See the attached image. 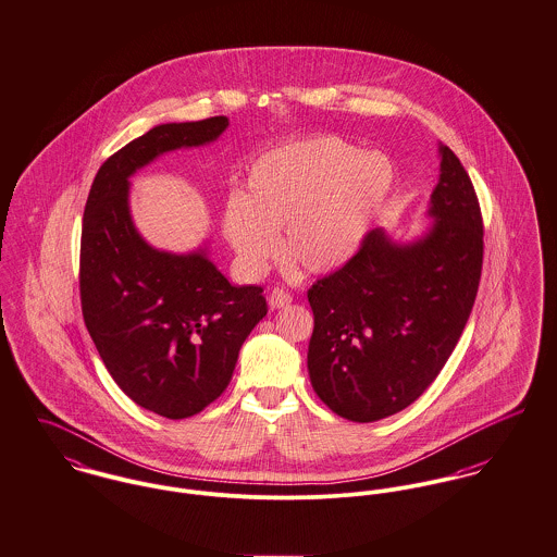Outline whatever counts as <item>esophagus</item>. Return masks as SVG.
Listing matches in <instances>:
<instances>
[{"mask_svg": "<svg viewBox=\"0 0 557 557\" xmlns=\"http://www.w3.org/2000/svg\"><path fill=\"white\" fill-rule=\"evenodd\" d=\"M293 304V295L284 288H273L269 295V306L273 309L286 308Z\"/></svg>", "mask_w": 557, "mask_h": 557, "instance_id": "34e87169", "label": "esophagus"}]
</instances>
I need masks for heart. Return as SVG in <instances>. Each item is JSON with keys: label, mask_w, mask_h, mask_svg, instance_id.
<instances>
[{"label": "heart", "mask_w": 557, "mask_h": 557, "mask_svg": "<svg viewBox=\"0 0 557 557\" xmlns=\"http://www.w3.org/2000/svg\"><path fill=\"white\" fill-rule=\"evenodd\" d=\"M393 184L391 162L320 134L262 153L249 166L246 194L224 209V233L248 273H262L284 249L309 273L346 264Z\"/></svg>", "instance_id": "1"}]
</instances>
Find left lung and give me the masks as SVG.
I'll return each mask as SVG.
<instances>
[{
	"label": "left lung",
	"mask_w": 557,
	"mask_h": 557,
	"mask_svg": "<svg viewBox=\"0 0 557 557\" xmlns=\"http://www.w3.org/2000/svg\"><path fill=\"white\" fill-rule=\"evenodd\" d=\"M430 233L408 246L370 231L357 253L308 290L315 395L355 423L417 401L455 350L483 271V215L459 158L440 147Z\"/></svg>",
	"instance_id": "left-lung-1"
}]
</instances>
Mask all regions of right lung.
Segmentation results:
<instances>
[{
  "label": "right lung",
  "mask_w": 557,
  "mask_h": 557,
  "mask_svg": "<svg viewBox=\"0 0 557 557\" xmlns=\"http://www.w3.org/2000/svg\"><path fill=\"white\" fill-rule=\"evenodd\" d=\"M224 115L162 124L98 171L83 215L78 288L85 326L113 380L166 419L205 410L228 386L239 350L267 315L260 286H233L205 249L177 256L147 246L127 209V180L160 153L215 140Z\"/></svg>",
  "instance_id": "add662e5"
}]
</instances>
